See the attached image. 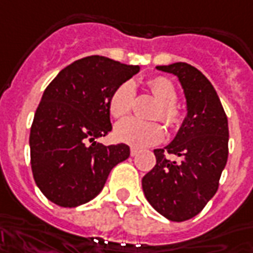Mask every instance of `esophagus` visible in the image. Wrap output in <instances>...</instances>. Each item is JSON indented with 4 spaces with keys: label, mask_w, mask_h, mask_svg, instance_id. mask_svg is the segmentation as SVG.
<instances>
[{
    "label": "esophagus",
    "mask_w": 253,
    "mask_h": 253,
    "mask_svg": "<svg viewBox=\"0 0 253 253\" xmlns=\"http://www.w3.org/2000/svg\"><path fill=\"white\" fill-rule=\"evenodd\" d=\"M137 154H138V150H137V148H131V150H130V155H131V157H135Z\"/></svg>",
    "instance_id": "obj_1"
}]
</instances>
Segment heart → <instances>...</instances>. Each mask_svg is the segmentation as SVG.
Here are the masks:
<instances>
[{"mask_svg": "<svg viewBox=\"0 0 253 253\" xmlns=\"http://www.w3.org/2000/svg\"><path fill=\"white\" fill-rule=\"evenodd\" d=\"M148 88L160 102V108L155 113V118H161L168 126H176L180 120V113L175 106L176 89L169 80L164 77H155L148 81ZM134 99V84L131 81L120 84L110 95L109 112L113 118L122 119L133 106ZM116 138L122 143L131 147L143 148L157 144L164 138V127L157 122H143L138 119L130 118L120 122L115 128Z\"/></svg>", "mask_w": 253, "mask_h": 253, "instance_id": "heart-1", "label": "heart"}]
</instances>
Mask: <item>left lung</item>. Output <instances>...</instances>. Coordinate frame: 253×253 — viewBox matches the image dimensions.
I'll use <instances>...</instances> for the list:
<instances>
[{"label":"left lung","instance_id":"1","mask_svg":"<svg viewBox=\"0 0 253 253\" xmlns=\"http://www.w3.org/2000/svg\"><path fill=\"white\" fill-rule=\"evenodd\" d=\"M178 78L186 116L175 138L154 150L157 164L141 180L148 203L170 221H186L213 199L228 158V120L211 83L186 63L157 66ZM172 153L175 160H169Z\"/></svg>","mask_w":253,"mask_h":253}]
</instances>
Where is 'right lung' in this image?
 <instances>
[{
    "label": "right lung",
    "mask_w": 253,
    "mask_h": 253,
    "mask_svg": "<svg viewBox=\"0 0 253 253\" xmlns=\"http://www.w3.org/2000/svg\"><path fill=\"white\" fill-rule=\"evenodd\" d=\"M140 71L102 56L84 57L48 84L31 128V165L42 193L61 207L96 197L110 170L130 157L126 144L96 140L112 130L110 95Z\"/></svg>",
    "instance_id": "right-lung-1"
}]
</instances>
